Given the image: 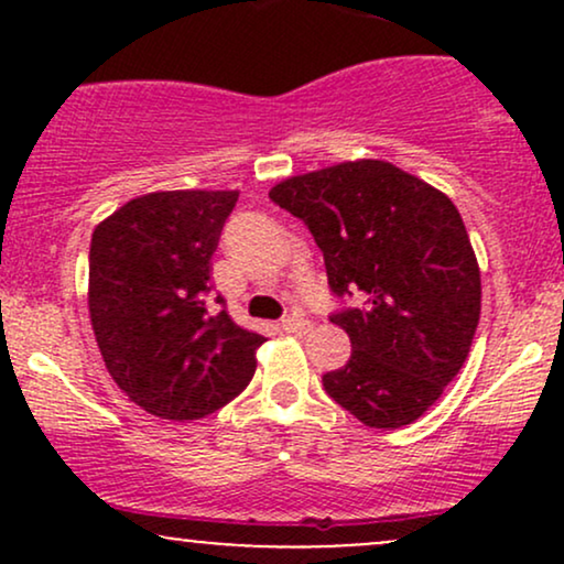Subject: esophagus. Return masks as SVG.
I'll use <instances>...</instances> for the list:
<instances>
[{
	"label": "esophagus",
	"mask_w": 564,
	"mask_h": 564,
	"mask_svg": "<svg viewBox=\"0 0 564 564\" xmlns=\"http://www.w3.org/2000/svg\"><path fill=\"white\" fill-rule=\"evenodd\" d=\"M281 328L286 334H307L310 332V321L300 318V315H289V318L281 321Z\"/></svg>",
	"instance_id": "1"
}]
</instances>
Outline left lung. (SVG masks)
<instances>
[{
    "label": "left lung",
    "instance_id": "8db88e82",
    "mask_svg": "<svg viewBox=\"0 0 564 564\" xmlns=\"http://www.w3.org/2000/svg\"><path fill=\"white\" fill-rule=\"evenodd\" d=\"M323 251L336 296L364 294L332 323L352 355L323 387L373 430L416 422L467 360L480 321V268L453 200L390 161L296 174L270 191Z\"/></svg>",
    "mask_w": 564,
    "mask_h": 564
}]
</instances>
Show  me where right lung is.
Listing matches in <instances>:
<instances>
[{"mask_svg":"<svg viewBox=\"0 0 564 564\" xmlns=\"http://www.w3.org/2000/svg\"><path fill=\"white\" fill-rule=\"evenodd\" d=\"M238 191H161L127 200L89 246V321L119 390L142 411L193 422L241 394L262 334L212 300V254Z\"/></svg>","mask_w":564,"mask_h":564,"instance_id":"add662e5","label":"right lung"}]
</instances>
